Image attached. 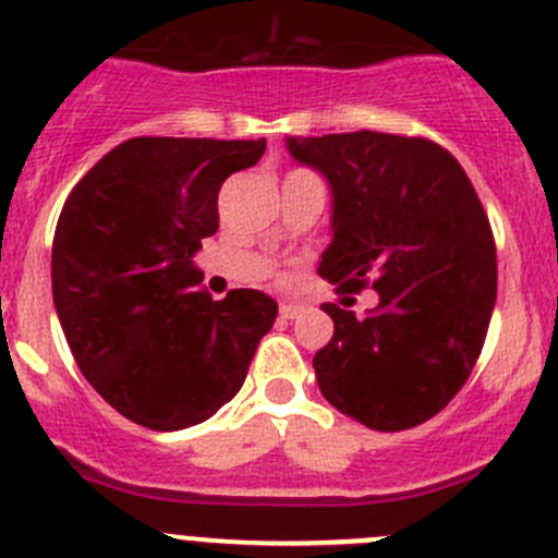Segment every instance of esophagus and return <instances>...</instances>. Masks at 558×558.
Here are the masks:
<instances>
[{"mask_svg": "<svg viewBox=\"0 0 558 558\" xmlns=\"http://www.w3.org/2000/svg\"><path fill=\"white\" fill-rule=\"evenodd\" d=\"M302 311H305V307L296 305V302H283V305H280V318L291 320V318H296Z\"/></svg>", "mask_w": 558, "mask_h": 558, "instance_id": "obj_1", "label": "esophagus"}]
</instances>
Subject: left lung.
Segmentation results:
<instances>
[{"label": "left lung", "mask_w": 558, "mask_h": 558, "mask_svg": "<svg viewBox=\"0 0 558 558\" xmlns=\"http://www.w3.org/2000/svg\"><path fill=\"white\" fill-rule=\"evenodd\" d=\"M324 174L331 243L318 275L345 289L373 278L378 305L335 320L313 359L326 402L378 432L418 426L470 378L497 302V253L470 178L440 145L384 132L286 137Z\"/></svg>", "instance_id": "8db88e82"}]
</instances>
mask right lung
<instances>
[{
  "label": "right lung",
  "mask_w": 558,
  "mask_h": 558,
  "mask_svg": "<svg viewBox=\"0 0 558 558\" xmlns=\"http://www.w3.org/2000/svg\"><path fill=\"white\" fill-rule=\"evenodd\" d=\"M267 140L132 137L83 174L53 234V305L107 404L154 432L202 424L243 388L278 302L213 300L194 264L218 229V191Z\"/></svg>",
  "instance_id": "add662e5"
}]
</instances>
